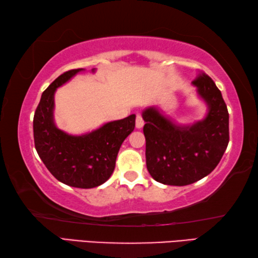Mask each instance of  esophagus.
Segmentation results:
<instances>
[{"label": "esophagus", "mask_w": 258, "mask_h": 258, "mask_svg": "<svg viewBox=\"0 0 258 258\" xmlns=\"http://www.w3.org/2000/svg\"><path fill=\"white\" fill-rule=\"evenodd\" d=\"M143 124H145V121H143V119H142V116L138 113L137 119H135V126H137V128H142Z\"/></svg>", "instance_id": "obj_1"}]
</instances>
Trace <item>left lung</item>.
I'll return each instance as SVG.
<instances>
[{"label":"left lung","mask_w":258,"mask_h":258,"mask_svg":"<svg viewBox=\"0 0 258 258\" xmlns=\"http://www.w3.org/2000/svg\"><path fill=\"white\" fill-rule=\"evenodd\" d=\"M192 85L207 104L203 120L176 125L156 107L142 112L148 172L163 184L182 186L202 180L214 171L228 147L229 112L221 91L205 73Z\"/></svg>","instance_id":"left-lung-1"}]
</instances>
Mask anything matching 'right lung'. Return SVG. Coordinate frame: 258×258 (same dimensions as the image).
Listing matches in <instances>:
<instances>
[{"label":"right lung","mask_w":258,"mask_h":258,"mask_svg":"<svg viewBox=\"0 0 258 258\" xmlns=\"http://www.w3.org/2000/svg\"><path fill=\"white\" fill-rule=\"evenodd\" d=\"M82 71L63 73L43 92L34 115V142L38 156L56 180L69 186L91 189L111 176L121 143L135 127V115L109 121L83 135H71L56 127L55 91Z\"/></svg>","instance_id":"add662e5"}]
</instances>
